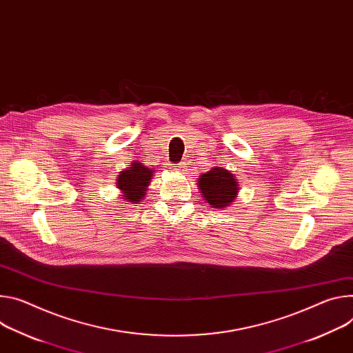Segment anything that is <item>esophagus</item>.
Masks as SVG:
<instances>
[{"instance_id": "34e87169", "label": "esophagus", "mask_w": 353, "mask_h": 353, "mask_svg": "<svg viewBox=\"0 0 353 353\" xmlns=\"http://www.w3.org/2000/svg\"><path fill=\"white\" fill-rule=\"evenodd\" d=\"M183 168H184V165H183V163H180V165L177 166V170H180V169H183Z\"/></svg>"}]
</instances>
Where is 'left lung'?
Instances as JSON below:
<instances>
[{
    "instance_id": "1",
    "label": "left lung",
    "mask_w": 353,
    "mask_h": 353,
    "mask_svg": "<svg viewBox=\"0 0 353 353\" xmlns=\"http://www.w3.org/2000/svg\"><path fill=\"white\" fill-rule=\"evenodd\" d=\"M201 197L211 208L223 210L238 197L239 184L235 176L223 168H212L197 180Z\"/></svg>"
}]
</instances>
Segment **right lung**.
<instances>
[{"mask_svg": "<svg viewBox=\"0 0 353 353\" xmlns=\"http://www.w3.org/2000/svg\"><path fill=\"white\" fill-rule=\"evenodd\" d=\"M154 176V172L146 168L141 162H132L130 168L119 172L117 179V188L121 191V197L128 204H139L146 197V191L150 183V179Z\"/></svg>", "mask_w": 353, "mask_h": 353, "instance_id": "right-lung-1", "label": "right lung"}]
</instances>
